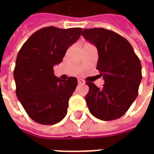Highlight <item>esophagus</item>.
Wrapping results in <instances>:
<instances>
[{"label": "esophagus", "mask_w": 154, "mask_h": 154, "mask_svg": "<svg viewBox=\"0 0 154 154\" xmlns=\"http://www.w3.org/2000/svg\"><path fill=\"white\" fill-rule=\"evenodd\" d=\"M78 83H79V84H85V82H84L82 79H80V78H79V79H78Z\"/></svg>", "instance_id": "34e87169"}]
</instances>
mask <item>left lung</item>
Wrapping results in <instances>:
<instances>
[{"instance_id": "obj_1", "label": "left lung", "mask_w": 154, "mask_h": 154, "mask_svg": "<svg viewBox=\"0 0 154 154\" xmlns=\"http://www.w3.org/2000/svg\"><path fill=\"white\" fill-rule=\"evenodd\" d=\"M82 35L96 45L97 69L105 83L101 88L86 83L89 91L86 101L91 114L101 120H114L126 113L138 96L142 80L140 60L126 38L104 28L85 29Z\"/></svg>"}]
</instances>
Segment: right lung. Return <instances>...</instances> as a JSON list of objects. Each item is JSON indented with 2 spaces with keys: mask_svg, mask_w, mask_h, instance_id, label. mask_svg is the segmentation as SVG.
I'll list each match as a JSON object with an SVG mask.
<instances>
[{
  "mask_svg": "<svg viewBox=\"0 0 154 154\" xmlns=\"http://www.w3.org/2000/svg\"><path fill=\"white\" fill-rule=\"evenodd\" d=\"M82 28L54 26L35 32L19 51L14 69L16 96L34 121L57 124L66 116L68 100L77 86L76 77L61 80L54 67L63 61L67 49L79 38Z\"/></svg>",
  "mask_w": 154,
  "mask_h": 154,
  "instance_id": "1",
  "label": "right lung"
}]
</instances>
